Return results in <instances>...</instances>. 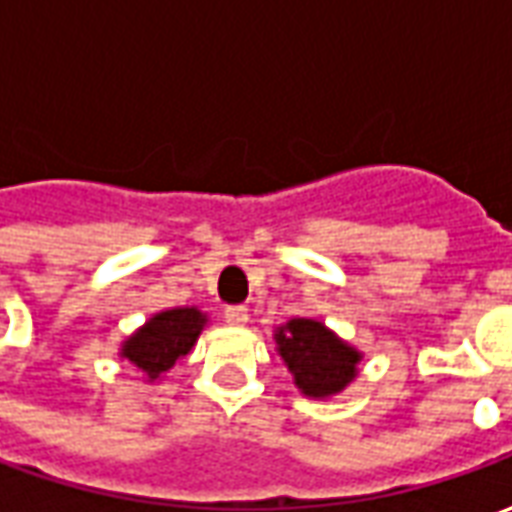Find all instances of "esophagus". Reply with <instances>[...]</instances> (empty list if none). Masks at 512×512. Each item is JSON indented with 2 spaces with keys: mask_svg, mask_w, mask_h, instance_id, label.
<instances>
[{
  "mask_svg": "<svg viewBox=\"0 0 512 512\" xmlns=\"http://www.w3.org/2000/svg\"><path fill=\"white\" fill-rule=\"evenodd\" d=\"M224 321L230 326H246L249 323V310L246 307H227L224 310Z\"/></svg>",
  "mask_w": 512,
  "mask_h": 512,
  "instance_id": "1",
  "label": "esophagus"
}]
</instances>
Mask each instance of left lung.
Masks as SVG:
<instances>
[{"label": "left lung", "instance_id": "left-lung-1", "mask_svg": "<svg viewBox=\"0 0 512 512\" xmlns=\"http://www.w3.org/2000/svg\"><path fill=\"white\" fill-rule=\"evenodd\" d=\"M274 345L285 362L293 384L312 400L340 395L359 373L362 351L345 343L323 321L315 318H290L274 329Z\"/></svg>", "mask_w": 512, "mask_h": 512}]
</instances>
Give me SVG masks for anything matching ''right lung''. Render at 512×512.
<instances>
[{"mask_svg": "<svg viewBox=\"0 0 512 512\" xmlns=\"http://www.w3.org/2000/svg\"><path fill=\"white\" fill-rule=\"evenodd\" d=\"M208 326V312L200 307H172L147 318L134 334L120 343V359L134 365L147 384L169 373L183 356L189 354L202 329Z\"/></svg>", "mask_w": 512, "mask_h": 512, "instance_id": "right-lung-1", "label": "right lung"}]
</instances>
